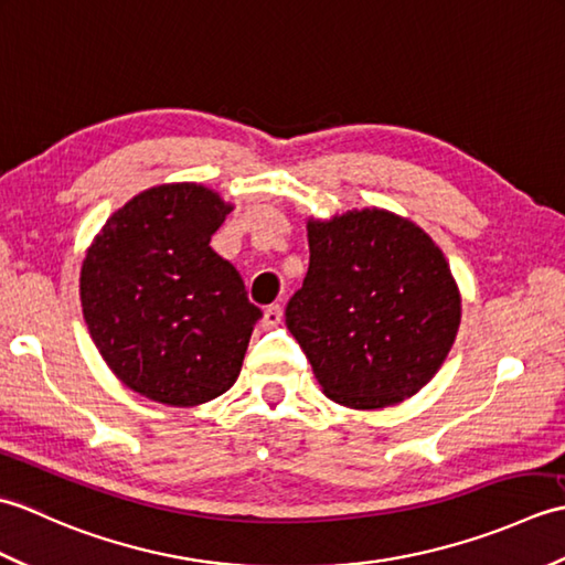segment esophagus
I'll return each mask as SVG.
<instances>
[{
	"mask_svg": "<svg viewBox=\"0 0 565 565\" xmlns=\"http://www.w3.org/2000/svg\"><path fill=\"white\" fill-rule=\"evenodd\" d=\"M281 318H284V308L279 306V303H274V306H269L267 310H264V318H262V328L264 330H271V328H276L281 322Z\"/></svg>",
	"mask_w": 565,
	"mask_h": 565,
	"instance_id": "34e87169",
	"label": "esophagus"
}]
</instances>
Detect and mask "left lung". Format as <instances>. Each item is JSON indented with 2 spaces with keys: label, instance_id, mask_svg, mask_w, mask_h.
Masks as SVG:
<instances>
[{
  "label": "left lung",
  "instance_id": "left-lung-1",
  "mask_svg": "<svg viewBox=\"0 0 565 565\" xmlns=\"http://www.w3.org/2000/svg\"><path fill=\"white\" fill-rule=\"evenodd\" d=\"M310 264L286 328L322 393L379 411L427 386L461 326V294L423 227L386 209L308 218Z\"/></svg>",
  "mask_w": 565,
  "mask_h": 565
}]
</instances>
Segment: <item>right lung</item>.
<instances>
[{
    "label": "right lung",
    "mask_w": 565,
    "mask_h": 565,
    "mask_svg": "<svg viewBox=\"0 0 565 565\" xmlns=\"http://www.w3.org/2000/svg\"><path fill=\"white\" fill-rule=\"evenodd\" d=\"M231 211L203 184L152 186L124 203L84 255L92 340L116 379L154 403H209L243 369L262 310L209 245Z\"/></svg>",
    "instance_id": "1"
}]
</instances>
